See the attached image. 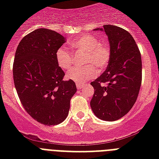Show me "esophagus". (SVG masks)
Returning a JSON list of instances; mask_svg holds the SVG:
<instances>
[{
	"label": "esophagus",
	"mask_w": 159,
	"mask_h": 159,
	"mask_svg": "<svg viewBox=\"0 0 159 159\" xmlns=\"http://www.w3.org/2000/svg\"><path fill=\"white\" fill-rule=\"evenodd\" d=\"M76 85H77V89H78V90L82 89V86H83V85L81 84V83H77V84H76Z\"/></svg>",
	"instance_id": "34e87169"
}]
</instances>
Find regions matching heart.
Here are the masks:
<instances>
[{"mask_svg": "<svg viewBox=\"0 0 159 159\" xmlns=\"http://www.w3.org/2000/svg\"><path fill=\"white\" fill-rule=\"evenodd\" d=\"M70 48L75 51L84 52L85 66L73 67L67 73L68 80L77 83H84L92 79L97 74V67L99 71L104 70L111 59V48L106 42L100 41L95 34H87L78 36L70 41ZM56 61L62 69H69L72 64V54L65 48H58L56 52Z\"/></svg>", "mask_w": 159, "mask_h": 159, "instance_id": "heart-1", "label": "heart"}]
</instances>
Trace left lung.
Wrapping results in <instances>:
<instances>
[{
	"label": "left lung",
	"instance_id": "8db88e82",
	"mask_svg": "<svg viewBox=\"0 0 159 159\" xmlns=\"http://www.w3.org/2000/svg\"><path fill=\"white\" fill-rule=\"evenodd\" d=\"M98 30L108 36L111 59L106 71L91 82L94 95L90 105L97 117L115 121L128 113L137 100L142 82L141 54L125 30L105 25L93 30Z\"/></svg>",
	"mask_w": 159,
	"mask_h": 159
}]
</instances>
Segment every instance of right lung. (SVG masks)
I'll return each instance as SVG.
<instances>
[{
    "instance_id": "right-lung-1",
    "label": "right lung",
    "mask_w": 159,
    "mask_h": 159,
    "mask_svg": "<svg viewBox=\"0 0 159 159\" xmlns=\"http://www.w3.org/2000/svg\"><path fill=\"white\" fill-rule=\"evenodd\" d=\"M66 42L56 31L41 28L25 36L16 49L14 83L26 112L44 125L67 118L70 100L77 92L73 81H64L56 52Z\"/></svg>"
}]
</instances>
